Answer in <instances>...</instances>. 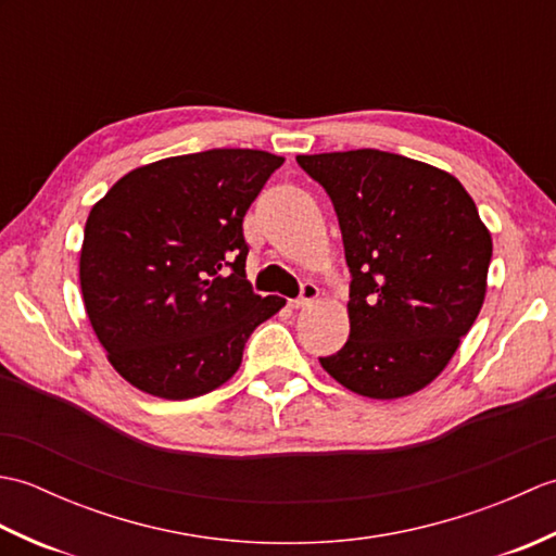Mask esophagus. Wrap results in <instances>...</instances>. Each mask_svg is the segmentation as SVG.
Masks as SVG:
<instances>
[{
  "label": "esophagus",
  "mask_w": 556,
  "mask_h": 556,
  "mask_svg": "<svg viewBox=\"0 0 556 556\" xmlns=\"http://www.w3.org/2000/svg\"><path fill=\"white\" fill-rule=\"evenodd\" d=\"M317 296H320V289H317V287L313 285V281H305V285L301 287L299 299L289 301V305H291V308H305V305L313 303Z\"/></svg>",
  "instance_id": "obj_1"
}]
</instances>
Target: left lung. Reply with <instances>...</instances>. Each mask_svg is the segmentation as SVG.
I'll return each instance as SVG.
<instances>
[{
    "label": "left lung",
    "mask_w": 556,
    "mask_h": 556,
    "mask_svg": "<svg viewBox=\"0 0 556 556\" xmlns=\"http://www.w3.org/2000/svg\"><path fill=\"white\" fill-rule=\"evenodd\" d=\"M339 217L351 334L323 368L351 392L399 399L440 375L485 301L492 239L466 188L384 150L299 155Z\"/></svg>",
    "instance_id": "8db88e82"
}]
</instances>
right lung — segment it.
<instances>
[{"instance_id": "right-lung-1", "label": "right lung", "mask_w": 556, "mask_h": 556, "mask_svg": "<svg viewBox=\"0 0 556 556\" xmlns=\"http://www.w3.org/2000/svg\"><path fill=\"white\" fill-rule=\"evenodd\" d=\"M285 157L215 148L128 172L90 210L80 248L88 320L126 382L193 399L239 370L287 301L245 279L243 217Z\"/></svg>"}]
</instances>
